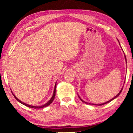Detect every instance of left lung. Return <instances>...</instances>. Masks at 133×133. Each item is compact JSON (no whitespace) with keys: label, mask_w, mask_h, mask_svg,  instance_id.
Masks as SVG:
<instances>
[{"label":"left lung","mask_w":133,"mask_h":133,"mask_svg":"<svg viewBox=\"0 0 133 133\" xmlns=\"http://www.w3.org/2000/svg\"><path fill=\"white\" fill-rule=\"evenodd\" d=\"M119 45H120V42H119ZM121 48H122V47H121ZM125 61H126V63H127V58H126V56H125ZM122 89H123V87H122V88L121 89V91H119V93H118L117 95H116L115 97H113L112 98V99H111V100H110V101H107V102H105V103H100V104H95V103H89V102H85V101H83V100H82L81 98V97H80V96L78 95V96H79V97L80 98V99H81V101H82V102H83V103H86V104H89V105H99V106H101V105H105V104H106V103H109V102H110L111 101H113L114 99H115L116 98H117L118 96H119V95H120V94L121 93V92H122Z\"/></svg>","instance_id":"left-lung-1"}]
</instances>
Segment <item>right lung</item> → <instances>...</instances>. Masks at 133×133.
Here are the masks:
<instances>
[{"label": "right lung", "mask_w": 133, "mask_h": 133, "mask_svg": "<svg viewBox=\"0 0 133 133\" xmlns=\"http://www.w3.org/2000/svg\"><path fill=\"white\" fill-rule=\"evenodd\" d=\"M56 82L55 86H54V89L53 94H52V96L51 98V99H50V101H48V102L46 103H45V104H44L43 105H42V106H33V105H28V104H27V103H24V102H22V101H21V100H19L17 97H16V96L15 95H14V94H13V92H12V91H11V92H12V94H13L14 97H15V99H16V100H17V101L18 102H19L20 103H22V104L24 105H25V106H26V107H30V108H34V109H39V108H44V107H47V106H48V105H50L51 104V103L52 102V101H54V98H55V96H56Z\"/></svg>", "instance_id": "obj_1"}]
</instances>
